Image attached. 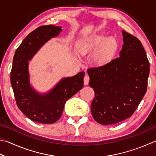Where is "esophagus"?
I'll return each instance as SVG.
<instances>
[{
  "mask_svg": "<svg viewBox=\"0 0 156 156\" xmlns=\"http://www.w3.org/2000/svg\"><path fill=\"white\" fill-rule=\"evenodd\" d=\"M83 81H84V84L85 85H87L89 83V81H90V77L88 75H86L84 76V78H83Z\"/></svg>",
  "mask_w": 156,
  "mask_h": 156,
  "instance_id": "1",
  "label": "esophagus"
}]
</instances>
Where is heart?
<instances>
[{
    "mask_svg": "<svg viewBox=\"0 0 156 156\" xmlns=\"http://www.w3.org/2000/svg\"><path fill=\"white\" fill-rule=\"evenodd\" d=\"M104 39L105 38L103 37L96 36L90 39L79 41L77 45V51L80 54H84L90 49L98 46ZM115 48V41L113 39H108L105 41L94 54L92 57L93 62L97 65H101L106 63L113 55Z\"/></svg>",
    "mask_w": 156,
    "mask_h": 156,
    "instance_id": "b5f03b06",
    "label": "heart"
}]
</instances>
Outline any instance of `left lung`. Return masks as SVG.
Here are the masks:
<instances>
[{"label": "left lung", "mask_w": 156, "mask_h": 156, "mask_svg": "<svg viewBox=\"0 0 156 156\" xmlns=\"http://www.w3.org/2000/svg\"><path fill=\"white\" fill-rule=\"evenodd\" d=\"M119 56L104 65L87 69L89 85L95 92L92 117L99 124L111 125L133 115L147 89L149 62L141 42L122 31Z\"/></svg>", "instance_id": "obj_1"}]
</instances>
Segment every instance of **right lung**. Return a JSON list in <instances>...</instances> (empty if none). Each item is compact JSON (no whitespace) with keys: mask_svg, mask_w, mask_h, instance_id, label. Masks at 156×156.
<instances>
[{"mask_svg":"<svg viewBox=\"0 0 156 156\" xmlns=\"http://www.w3.org/2000/svg\"><path fill=\"white\" fill-rule=\"evenodd\" d=\"M62 31L60 26H41L31 32L15 53L11 70V84L17 106L29 119L41 124H54L60 118L65 102L83 86L85 73L62 79L45 95L32 89L29 82L28 60L51 38Z\"/></svg>","mask_w":156,"mask_h":156,"instance_id":"add662e5","label":"right lung"}]
</instances>
